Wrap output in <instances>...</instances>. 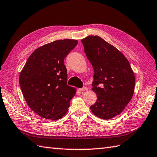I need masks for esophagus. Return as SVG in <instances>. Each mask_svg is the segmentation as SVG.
I'll use <instances>...</instances> for the list:
<instances>
[{"mask_svg":"<svg viewBox=\"0 0 157 157\" xmlns=\"http://www.w3.org/2000/svg\"><path fill=\"white\" fill-rule=\"evenodd\" d=\"M86 90H87V88H86V86H83V87L81 89H78L79 91H85Z\"/></svg>","mask_w":157,"mask_h":157,"instance_id":"34e87169","label":"esophagus"}]
</instances>
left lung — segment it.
I'll return each mask as SVG.
<instances>
[{"mask_svg": "<svg viewBox=\"0 0 157 157\" xmlns=\"http://www.w3.org/2000/svg\"><path fill=\"white\" fill-rule=\"evenodd\" d=\"M81 41L94 70L92 89L97 99L90 110L101 119H111L130 101L135 86L134 72L126 58L101 37L90 36Z\"/></svg>", "mask_w": 157, "mask_h": 157, "instance_id": "1", "label": "left lung"}]
</instances>
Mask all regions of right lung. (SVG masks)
<instances>
[{"mask_svg": "<svg viewBox=\"0 0 157 157\" xmlns=\"http://www.w3.org/2000/svg\"><path fill=\"white\" fill-rule=\"evenodd\" d=\"M75 40H57L35 50L19 75L27 105L38 116L58 120L67 113L76 89L67 85L66 56L77 45Z\"/></svg>", "mask_w": 157, "mask_h": 157, "instance_id": "right-lung-1", "label": "right lung"}]
</instances>
